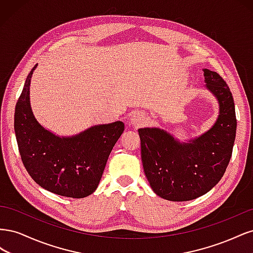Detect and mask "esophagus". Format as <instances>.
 I'll list each match as a JSON object with an SVG mask.
<instances>
[{"mask_svg": "<svg viewBox=\"0 0 253 253\" xmlns=\"http://www.w3.org/2000/svg\"><path fill=\"white\" fill-rule=\"evenodd\" d=\"M131 124L138 126H141L143 125L145 122V116L144 114L142 112H134L132 115H131Z\"/></svg>", "mask_w": 253, "mask_h": 253, "instance_id": "esophagus-1", "label": "esophagus"}]
</instances>
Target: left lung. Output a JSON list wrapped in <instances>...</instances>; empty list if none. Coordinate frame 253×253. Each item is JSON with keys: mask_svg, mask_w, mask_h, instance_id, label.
<instances>
[{"mask_svg": "<svg viewBox=\"0 0 253 253\" xmlns=\"http://www.w3.org/2000/svg\"><path fill=\"white\" fill-rule=\"evenodd\" d=\"M204 77L219 104L217 120L208 132L179 142L165 129H138L144 174L153 191L168 201H191L209 192L223 177L232 155L236 117L230 88L216 72L205 68Z\"/></svg>", "mask_w": 253, "mask_h": 253, "instance_id": "8db88e82", "label": "left lung"}]
</instances>
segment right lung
<instances>
[{
  "label": "right lung",
  "mask_w": 253,
  "mask_h": 253,
  "mask_svg": "<svg viewBox=\"0 0 253 253\" xmlns=\"http://www.w3.org/2000/svg\"><path fill=\"white\" fill-rule=\"evenodd\" d=\"M28 74L14 111V132L23 165L32 178L55 194L83 198L97 189L112 149L125 129L122 121L91 126L76 136L59 137L35 118Z\"/></svg>",
  "instance_id": "obj_1"
}]
</instances>
